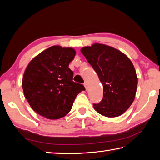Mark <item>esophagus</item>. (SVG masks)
<instances>
[{"label": "esophagus", "mask_w": 160, "mask_h": 160, "mask_svg": "<svg viewBox=\"0 0 160 160\" xmlns=\"http://www.w3.org/2000/svg\"><path fill=\"white\" fill-rule=\"evenodd\" d=\"M84 86H85L86 90H88V83H87V82L84 83Z\"/></svg>", "instance_id": "esophagus-1"}]
</instances>
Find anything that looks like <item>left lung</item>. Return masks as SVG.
Listing matches in <instances>:
<instances>
[{
	"label": "left lung",
	"mask_w": 160,
	"mask_h": 160,
	"mask_svg": "<svg viewBox=\"0 0 160 160\" xmlns=\"http://www.w3.org/2000/svg\"><path fill=\"white\" fill-rule=\"evenodd\" d=\"M103 85V99L94 109L107 117L121 116L134 101L138 78L131 60L109 46L94 44L81 48Z\"/></svg>",
	"instance_id": "obj_1"
}]
</instances>
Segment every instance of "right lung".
I'll return each instance as SVG.
<instances>
[{
    "instance_id": "add662e5",
    "label": "right lung",
    "mask_w": 160,
    "mask_h": 160,
    "mask_svg": "<svg viewBox=\"0 0 160 160\" xmlns=\"http://www.w3.org/2000/svg\"><path fill=\"white\" fill-rule=\"evenodd\" d=\"M75 56L72 48L53 46L29 62L22 78L25 98L34 112L48 119H58L72 109L75 97L85 90L72 81L69 63Z\"/></svg>"
}]
</instances>
